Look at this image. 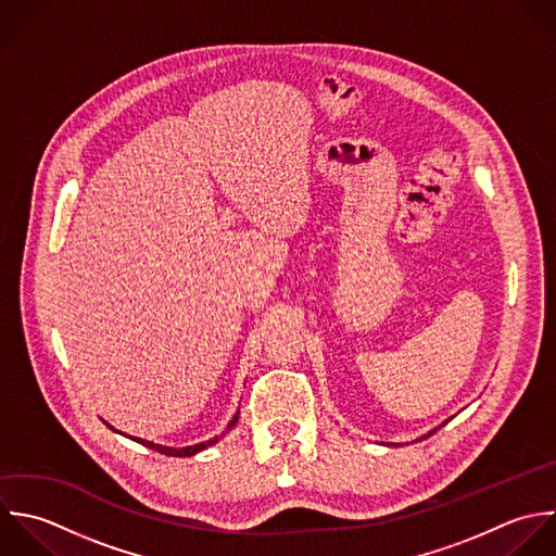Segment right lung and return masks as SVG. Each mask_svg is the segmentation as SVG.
I'll use <instances>...</instances> for the list:
<instances>
[{"mask_svg": "<svg viewBox=\"0 0 556 556\" xmlns=\"http://www.w3.org/2000/svg\"><path fill=\"white\" fill-rule=\"evenodd\" d=\"M240 414V412H238ZM238 414L233 416V420L229 422V427H227V431H231V427L238 422ZM225 431V433H227ZM223 433V435H225ZM223 435H216V438H212V440H207V442H203V444H197V446H186V448H168V446H162V444H153V442H147V440H136V442H140L142 446H147V448H153V451H157V453H162V455H168V457H190V455H194V453H199V451H203V448H207V446H212V444H216Z\"/></svg>", "mask_w": 556, "mask_h": 556, "instance_id": "right-lung-1", "label": "right lung"}]
</instances>
